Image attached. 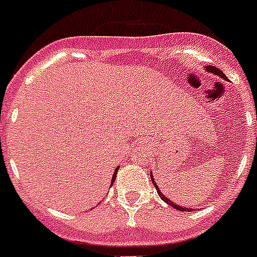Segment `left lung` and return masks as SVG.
<instances>
[{
    "instance_id": "1",
    "label": "left lung",
    "mask_w": 257,
    "mask_h": 257,
    "mask_svg": "<svg viewBox=\"0 0 257 257\" xmlns=\"http://www.w3.org/2000/svg\"><path fill=\"white\" fill-rule=\"evenodd\" d=\"M208 70H210L211 73H213V74H216V75H219V77H221V78H225V75H224V74H223V71H220V70H219V69H217V67H215V66H208ZM151 180H153L154 186H155V188H157V191H158V195H159V198H161L162 200H164V202L167 203V204H170V206L175 207L176 210H179V211H186V210H184V208H183V207H182V206H176L175 203H172L171 200H170V199H168V198H166V196H164V195L162 194V192H161V190H159V187H158V186H157V183H155V182H154L153 174H151ZM187 211H190V208H187Z\"/></svg>"
}]
</instances>
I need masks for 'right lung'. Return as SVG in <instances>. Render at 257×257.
I'll use <instances>...</instances> for the list:
<instances>
[{
	"mask_svg": "<svg viewBox=\"0 0 257 257\" xmlns=\"http://www.w3.org/2000/svg\"><path fill=\"white\" fill-rule=\"evenodd\" d=\"M118 170H119V168H116V170H115V172H114V174H112V182H114V180H115V178H116V172H118Z\"/></svg>",
	"mask_w": 257,
	"mask_h": 257,
	"instance_id": "1",
	"label": "right lung"
}]
</instances>
